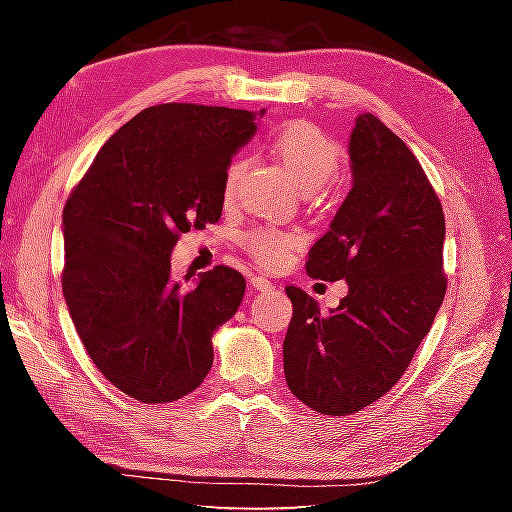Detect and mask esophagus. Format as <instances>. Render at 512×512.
<instances>
[{"mask_svg": "<svg viewBox=\"0 0 512 512\" xmlns=\"http://www.w3.org/2000/svg\"><path fill=\"white\" fill-rule=\"evenodd\" d=\"M250 284H253L255 291H273V282L266 280L264 275H253V280H250Z\"/></svg>", "mask_w": 512, "mask_h": 512, "instance_id": "obj_1", "label": "esophagus"}]
</instances>
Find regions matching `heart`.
<instances>
[{
	"mask_svg": "<svg viewBox=\"0 0 512 512\" xmlns=\"http://www.w3.org/2000/svg\"><path fill=\"white\" fill-rule=\"evenodd\" d=\"M271 149L277 160L287 164L289 171L296 176L305 192L329 185L341 167V149L323 128L311 124V121H289L280 131L271 137ZM246 171V158L237 155L228 162L223 171L221 194L225 205H230L237 198L239 183ZM241 244L253 255L259 264L277 266L287 259L293 248L300 244V235L287 232L271 225H259L250 228L241 237Z\"/></svg>",
	"mask_w": 512,
	"mask_h": 512,
	"instance_id": "b5f03b06",
	"label": "heart"
}]
</instances>
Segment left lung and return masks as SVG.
Returning a JSON list of instances; mask_svg holds the SVG:
<instances>
[{
	"instance_id": "8db88e82",
	"label": "left lung",
	"mask_w": 512,
	"mask_h": 512,
	"mask_svg": "<svg viewBox=\"0 0 512 512\" xmlns=\"http://www.w3.org/2000/svg\"><path fill=\"white\" fill-rule=\"evenodd\" d=\"M350 160V194L307 259L311 277L345 280L348 296L323 316L309 293L287 287L284 375L300 402L325 415L357 413L391 391L447 291L445 214L418 158L366 112Z\"/></svg>"
}]
</instances>
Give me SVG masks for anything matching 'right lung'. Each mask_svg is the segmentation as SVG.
<instances>
[{"instance_id":"right-lung-1","label":"right lung","mask_w":512,"mask_h":512,"mask_svg":"<svg viewBox=\"0 0 512 512\" xmlns=\"http://www.w3.org/2000/svg\"><path fill=\"white\" fill-rule=\"evenodd\" d=\"M262 112L160 103L101 146L63 210V296L94 366L144 404L180 400L212 368V334L235 316L244 275L171 277L183 232L221 219L223 171ZM189 277V275H187Z\"/></svg>"}]
</instances>
